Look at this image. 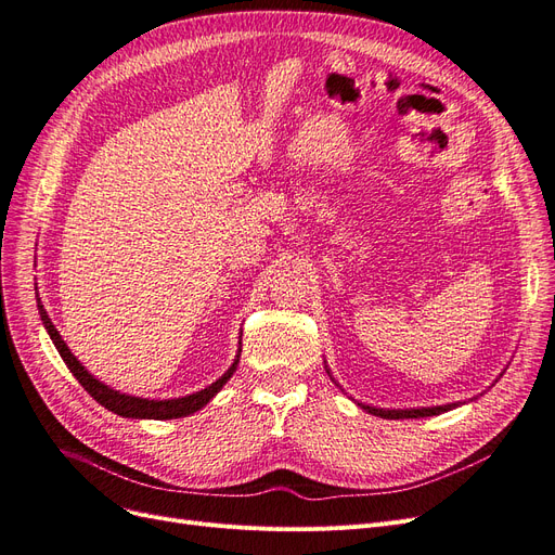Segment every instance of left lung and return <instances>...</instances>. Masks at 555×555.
Wrapping results in <instances>:
<instances>
[{"instance_id":"1","label":"left lung","mask_w":555,"mask_h":555,"mask_svg":"<svg viewBox=\"0 0 555 555\" xmlns=\"http://www.w3.org/2000/svg\"><path fill=\"white\" fill-rule=\"evenodd\" d=\"M363 410H367L375 416L382 418H422V416H433V414H442L451 408H456V402L453 405H440V408H422V410H379V408H371V405H361Z\"/></svg>"}]
</instances>
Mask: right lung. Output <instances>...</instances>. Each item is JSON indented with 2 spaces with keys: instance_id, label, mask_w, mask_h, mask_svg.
<instances>
[{
  "instance_id": "add662e5",
  "label": "right lung",
  "mask_w": 555,
  "mask_h": 555,
  "mask_svg": "<svg viewBox=\"0 0 555 555\" xmlns=\"http://www.w3.org/2000/svg\"><path fill=\"white\" fill-rule=\"evenodd\" d=\"M39 312H41V319H43V326L50 335V340H53V345L57 347L60 357L64 359L66 367L74 373V377L80 382L82 389H86L99 405H104L106 410L120 414V416H129V418H180V416H188V414H194L196 410H201L204 405H208V400L222 389V386L227 384V379L233 375V371H236L238 365V359L241 354L236 357V361H233V365L229 367V371L212 382L210 386H206V389H201L192 396H184V398H173V400H147V398H137V396H127V393H120V391H113L111 386L102 384L96 377H92L86 367H82V363L72 354V349L66 347V343L62 340V335L57 333V328L53 326V322H50L48 312L43 310V306H39Z\"/></svg>"
}]
</instances>
